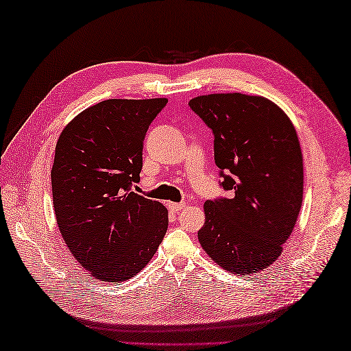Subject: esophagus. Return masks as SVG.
I'll list each match as a JSON object with an SVG mask.
<instances>
[{
  "mask_svg": "<svg viewBox=\"0 0 351 351\" xmlns=\"http://www.w3.org/2000/svg\"><path fill=\"white\" fill-rule=\"evenodd\" d=\"M184 206H185L184 204H175V202H169V204H167V208H169V210H170V211H173V213L181 211Z\"/></svg>",
  "mask_w": 351,
  "mask_h": 351,
  "instance_id": "esophagus-1",
  "label": "esophagus"
}]
</instances>
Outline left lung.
I'll list each match as a JSON object with an SVG mask.
<instances>
[{
  "instance_id": "left-lung-1",
  "label": "left lung",
  "mask_w": 351,
  "mask_h": 351,
  "mask_svg": "<svg viewBox=\"0 0 351 351\" xmlns=\"http://www.w3.org/2000/svg\"><path fill=\"white\" fill-rule=\"evenodd\" d=\"M190 108L214 134V160L229 197L206 200L199 243L214 263L253 274L280 256L303 199V156L285 111L263 96H196Z\"/></svg>"
}]
</instances>
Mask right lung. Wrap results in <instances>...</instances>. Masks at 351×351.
Listing matches in <instances>:
<instances>
[{
    "label": "right lung",
    "instance_id": "1",
    "mask_svg": "<svg viewBox=\"0 0 351 351\" xmlns=\"http://www.w3.org/2000/svg\"><path fill=\"white\" fill-rule=\"evenodd\" d=\"M166 104V98L102 101L73 117L58 137L51 170L57 225L95 279H131L166 235V206L131 190L140 181L149 125Z\"/></svg>",
    "mask_w": 351,
    "mask_h": 351
}]
</instances>
